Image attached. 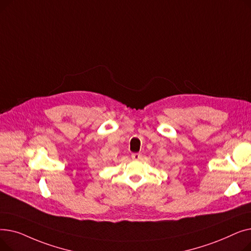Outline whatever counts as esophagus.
<instances>
[{
	"label": "esophagus",
	"instance_id": "obj_1",
	"mask_svg": "<svg viewBox=\"0 0 251 251\" xmlns=\"http://www.w3.org/2000/svg\"><path fill=\"white\" fill-rule=\"evenodd\" d=\"M131 157H132V160L138 161V160H140L141 157H142V154H141V153H139V152H134V153L131 154Z\"/></svg>",
	"mask_w": 251,
	"mask_h": 251
}]
</instances>
